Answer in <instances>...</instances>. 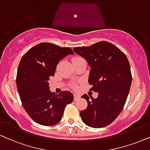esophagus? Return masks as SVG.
Returning a JSON list of instances; mask_svg holds the SVG:
<instances>
[{
	"instance_id": "34e87169",
	"label": "esophagus",
	"mask_w": 150,
	"mask_h": 150,
	"mask_svg": "<svg viewBox=\"0 0 150 150\" xmlns=\"http://www.w3.org/2000/svg\"><path fill=\"white\" fill-rule=\"evenodd\" d=\"M80 98V95L77 94V93H74V100H78V99Z\"/></svg>"
}]
</instances>
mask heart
I'll return each mask as SVG.
<instances>
[{
	"label": "heart",
	"mask_w": 150,
	"mask_h": 150,
	"mask_svg": "<svg viewBox=\"0 0 150 150\" xmlns=\"http://www.w3.org/2000/svg\"><path fill=\"white\" fill-rule=\"evenodd\" d=\"M82 59V58H80V57H75V58H74L73 59Z\"/></svg>",
	"instance_id": "b5f03b06"
}]
</instances>
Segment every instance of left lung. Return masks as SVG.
I'll use <instances>...</instances> for the list:
<instances>
[{"label": "left lung", "instance_id": "1", "mask_svg": "<svg viewBox=\"0 0 150 150\" xmlns=\"http://www.w3.org/2000/svg\"><path fill=\"white\" fill-rule=\"evenodd\" d=\"M73 51L88 62L91 68L88 82L92 86L90 91L98 93L96 98L82 96L88 104L80 112L82 122L92 128L106 127L120 114L129 95L132 82L129 60L120 49L107 41L75 47Z\"/></svg>", "mask_w": 150, "mask_h": 150}]
</instances>
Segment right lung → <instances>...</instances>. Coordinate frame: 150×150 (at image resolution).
I'll return each instance as SVG.
<instances>
[{"instance_id": "1", "label": "right lung", "mask_w": 150, "mask_h": 150, "mask_svg": "<svg viewBox=\"0 0 150 150\" xmlns=\"http://www.w3.org/2000/svg\"><path fill=\"white\" fill-rule=\"evenodd\" d=\"M69 54H74L70 47L42 42L30 48L19 62L16 81L21 101L30 118L40 125L59 123L66 105L73 102L71 92L52 93L48 82L59 61Z\"/></svg>"}]
</instances>
